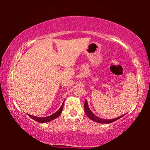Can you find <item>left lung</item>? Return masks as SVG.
<instances>
[{
    "label": "left lung",
    "instance_id": "left-lung-1",
    "mask_svg": "<svg viewBox=\"0 0 150 150\" xmlns=\"http://www.w3.org/2000/svg\"><path fill=\"white\" fill-rule=\"evenodd\" d=\"M84 109H85V112L86 115H87L88 117L90 119V120H93L96 122L101 123V124H110V123L114 122L115 121L117 120L120 118L124 116V115H122V116L119 117H117L115 119H112V120H104V119L98 117L95 115H94L93 112L91 111V110H90V108H89V106H88V103H87V100H85V102Z\"/></svg>",
    "mask_w": 150,
    "mask_h": 150
}]
</instances>
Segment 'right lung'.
I'll list each match as a JSON object with an SVG mask.
<instances>
[{"label":"right lung","mask_w":150,"mask_h":150,"mask_svg":"<svg viewBox=\"0 0 150 150\" xmlns=\"http://www.w3.org/2000/svg\"><path fill=\"white\" fill-rule=\"evenodd\" d=\"M63 104H64V102H63L62 105H61L60 108H59L56 112H54V114L51 115L50 116L44 117H39L30 115H28L32 119H33L35 121H36V122H40V123H46V122H50V121H52L53 120H54V119L58 117L61 114V112H62V110H63Z\"/></svg>","instance_id":"obj_1"}]
</instances>
